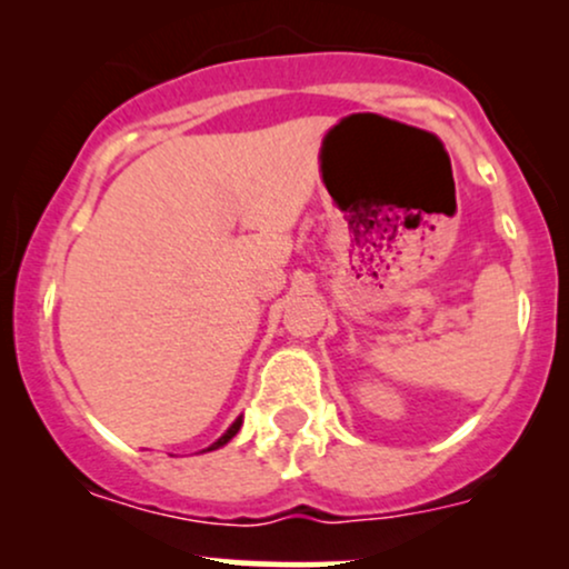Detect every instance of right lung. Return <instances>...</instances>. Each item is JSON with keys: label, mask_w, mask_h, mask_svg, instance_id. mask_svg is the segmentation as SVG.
I'll use <instances>...</instances> for the list:
<instances>
[{"label": "right lung", "mask_w": 569, "mask_h": 569, "mask_svg": "<svg viewBox=\"0 0 569 569\" xmlns=\"http://www.w3.org/2000/svg\"><path fill=\"white\" fill-rule=\"evenodd\" d=\"M240 426H243V417H238V420H234V422H232V426H230V428H227V433H224V436H221V439H219V441H213V443H211V447H208V452H211V449H219V447H224V443H227V441H230L234 433H238V430H240Z\"/></svg>", "instance_id": "1"}]
</instances>
